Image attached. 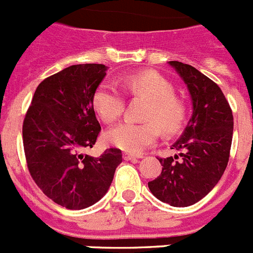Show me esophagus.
Listing matches in <instances>:
<instances>
[{"label": "esophagus", "mask_w": 253, "mask_h": 253, "mask_svg": "<svg viewBox=\"0 0 253 253\" xmlns=\"http://www.w3.org/2000/svg\"><path fill=\"white\" fill-rule=\"evenodd\" d=\"M124 159L126 161L138 160V159H141V156H140V155H133V154H128V152H125V154H124Z\"/></svg>", "instance_id": "obj_1"}]
</instances>
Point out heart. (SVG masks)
I'll use <instances>...</instances> for the list:
<instances>
[{
	"label": "heart",
	"mask_w": 253,
	"mask_h": 253,
	"mask_svg": "<svg viewBox=\"0 0 253 253\" xmlns=\"http://www.w3.org/2000/svg\"><path fill=\"white\" fill-rule=\"evenodd\" d=\"M124 85L131 94L142 95L151 101L146 124L122 122L106 132V141L112 146L131 154H140L154 145L160 135V127L166 133H174L185 120V108L177 98L170 82L155 72L136 73L127 77ZM93 107L107 124L116 121L125 107V99L115 84L103 82L93 95Z\"/></svg>",
	"instance_id": "1"
}]
</instances>
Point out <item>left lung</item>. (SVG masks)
I'll return each instance as SVG.
<instances>
[{"instance_id": "left-lung-1", "label": "left lung", "mask_w": 253, "mask_h": 253, "mask_svg": "<svg viewBox=\"0 0 253 253\" xmlns=\"http://www.w3.org/2000/svg\"><path fill=\"white\" fill-rule=\"evenodd\" d=\"M192 99L193 113L179 140V154L159 159L163 170L149 181L150 192L172 207H189L203 199L220 180L229 159L233 115L226 97L213 81L180 61H169Z\"/></svg>"}]
</instances>
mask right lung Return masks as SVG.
<instances>
[{"mask_svg": "<svg viewBox=\"0 0 253 253\" xmlns=\"http://www.w3.org/2000/svg\"><path fill=\"white\" fill-rule=\"evenodd\" d=\"M107 69L103 64L70 65L44 79L25 116L29 171L47 198L68 209L88 208L101 200L122 163L120 149H107L99 158L83 154L101 131L93 95Z\"/></svg>", "mask_w": 253, "mask_h": 253, "instance_id": "right-lung-1", "label": "right lung"}]
</instances>
